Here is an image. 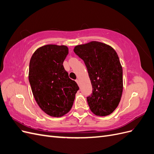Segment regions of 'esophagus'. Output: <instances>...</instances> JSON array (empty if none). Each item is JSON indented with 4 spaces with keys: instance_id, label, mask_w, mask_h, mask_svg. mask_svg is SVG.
Instances as JSON below:
<instances>
[{
    "instance_id": "obj_1",
    "label": "esophagus",
    "mask_w": 154,
    "mask_h": 154,
    "mask_svg": "<svg viewBox=\"0 0 154 154\" xmlns=\"http://www.w3.org/2000/svg\"><path fill=\"white\" fill-rule=\"evenodd\" d=\"M76 82L78 83V85H79V80H78V79H77V80H76Z\"/></svg>"
}]
</instances>
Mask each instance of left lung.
<instances>
[{
    "mask_svg": "<svg viewBox=\"0 0 154 154\" xmlns=\"http://www.w3.org/2000/svg\"><path fill=\"white\" fill-rule=\"evenodd\" d=\"M74 51L84 62L92 87L87 97L92 112L105 116L117 108L123 92V69L116 51L110 45L92 41L76 45Z\"/></svg>",
    "mask_w": 154,
    "mask_h": 154,
    "instance_id": "left-lung-1",
    "label": "left lung"
}]
</instances>
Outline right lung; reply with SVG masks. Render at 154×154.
<instances>
[{
	"label": "right lung",
	"mask_w": 154,
	"mask_h": 154,
	"mask_svg": "<svg viewBox=\"0 0 154 154\" xmlns=\"http://www.w3.org/2000/svg\"><path fill=\"white\" fill-rule=\"evenodd\" d=\"M68 51L67 46L46 45L37 49L30 60L29 81L32 94L40 109L53 117L69 112L79 90L63 66Z\"/></svg>",
	"instance_id": "add662e5"
}]
</instances>
